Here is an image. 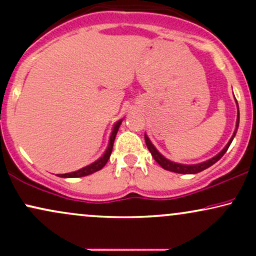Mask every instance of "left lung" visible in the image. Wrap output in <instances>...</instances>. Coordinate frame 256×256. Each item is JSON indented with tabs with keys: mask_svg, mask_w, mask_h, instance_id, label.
Returning a JSON list of instances; mask_svg holds the SVG:
<instances>
[{
	"mask_svg": "<svg viewBox=\"0 0 256 256\" xmlns=\"http://www.w3.org/2000/svg\"><path fill=\"white\" fill-rule=\"evenodd\" d=\"M237 104V101H236ZM238 125H240V110H238V104H237V122H236V130H234V134H232V137L230 138V140L228 142V144L224 146V149H222V152H218V154L216 155V156H213L212 158H210V160L207 161H204V162H200V164H192V165H186V164H179V162H174V161H171L168 160V158L164 156L162 154H161L160 152L156 148H155V146L152 144V140H149V137L146 136L144 134V140H146V144L148 146L149 152H150L152 156L154 158V160L156 161V162L162 167L164 170H167V171H171V172H176V173H182V174H195V173H198L201 171H204V170L208 168V167H210L214 164L216 162V161L219 160V158H222V155L225 154L226 150L228 149V146H230L232 140H234V137L236 136V132H237V128H238Z\"/></svg>",
	"mask_w": 256,
	"mask_h": 256,
	"instance_id": "obj_1",
	"label": "left lung"
}]
</instances>
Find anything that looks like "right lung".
I'll return each instance as SVG.
<instances>
[{"mask_svg":"<svg viewBox=\"0 0 256 256\" xmlns=\"http://www.w3.org/2000/svg\"><path fill=\"white\" fill-rule=\"evenodd\" d=\"M122 119H120L119 122H116V124L113 126V131H112L110 137V143H108L107 149H106L104 154L102 155L98 160H96L95 162L90 164V165L83 167V168L78 170V171L74 172H70V173H64V174H58V177H62V178H78V177H85V176H89L92 174V173L100 171L101 168H104L106 164H107L108 158H110V154H112V149H113V144H114V140H116V134H118V130L122 125Z\"/></svg>","mask_w":256,"mask_h":256,"instance_id":"1","label":"right lung"}]
</instances>
